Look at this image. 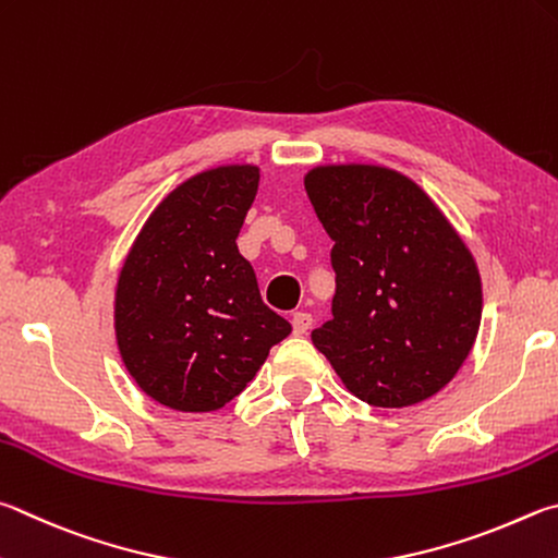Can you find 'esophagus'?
Wrapping results in <instances>:
<instances>
[{"label":"esophagus","instance_id":"34e87169","mask_svg":"<svg viewBox=\"0 0 558 558\" xmlns=\"http://www.w3.org/2000/svg\"><path fill=\"white\" fill-rule=\"evenodd\" d=\"M312 327V314L310 312H295L292 314V331L302 337V333H307Z\"/></svg>","mask_w":558,"mask_h":558}]
</instances>
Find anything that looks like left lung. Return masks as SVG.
Instances as JSON below:
<instances>
[{
	"label": "left lung",
	"mask_w": 558,
	"mask_h": 558,
	"mask_svg": "<svg viewBox=\"0 0 558 558\" xmlns=\"http://www.w3.org/2000/svg\"><path fill=\"white\" fill-rule=\"evenodd\" d=\"M305 190L333 241L337 295L312 343L347 390L410 408L453 380L478 337L473 253L412 178L373 163L317 166Z\"/></svg>",
	"instance_id": "obj_1"
}]
</instances>
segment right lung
Segmentation results:
<instances>
[{"label":"right lung","mask_w":558,"mask_h":558,"mask_svg":"<svg viewBox=\"0 0 558 558\" xmlns=\"http://www.w3.org/2000/svg\"><path fill=\"white\" fill-rule=\"evenodd\" d=\"M258 180V166L231 163L180 182L150 211L121 266V361L170 410H221L292 331L263 305L256 272L236 246Z\"/></svg>","instance_id":"right-lung-1"}]
</instances>
